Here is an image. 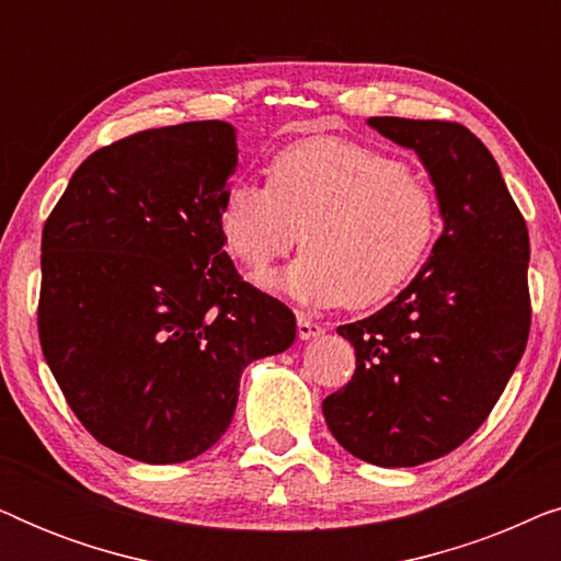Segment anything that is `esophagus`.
Instances as JSON below:
<instances>
[{"mask_svg":"<svg viewBox=\"0 0 561 561\" xmlns=\"http://www.w3.org/2000/svg\"><path fill=\"white\" fill-rule=\"evenodd\" d=\"M296 329H298V336H301V340H313V336L324 334V327H321L319 321L304 317V313H298Z\"/></svg>","mask_w":561,"mask_h":561,"instance_id":"esophagus-1","label":"esophagus"}]
</instances>
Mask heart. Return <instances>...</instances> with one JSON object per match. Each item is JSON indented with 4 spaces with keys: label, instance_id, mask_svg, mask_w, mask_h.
<instances>
[{
    "label": "heart",
    "instance_id": "1",
    "mask_svg": "<svg viewBox=\"0 0 561 561\" xmlns=\"http://www.w3.org/2000/svg\"><path fill=\"white\" fill-rule=\"evenodd\" d=\"M217 225L227 250L252 273L306 252L271 280L311 306L370 309L421 271L439 234V202L411 168L370 145L309 137L267 163V186L234 181Z\"/></svg>",
    "mask_w": 561,
    "mask_h": 561
}]
</instances>
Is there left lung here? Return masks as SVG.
<instances>
[{
    "label": "left lung",
    "mask_w": 561,
    "mask_h": 561,
    "mask_svg": "<svg viewBox=\"0 0 561 561\" xmlns=\"http://www.w3.org/2000/svg\"><path fill=\"white\" fill-rule=\"evenodd\" d=\"M367 125L416 152L444 229L393 301L336 329L355 347L357 367L321 411L350 455L416 467L478 432L524 355L528 229L495 158L467 127L403 117Z\"/></svg>",
    "instance_id": "8db88e82"
}]
</instances>
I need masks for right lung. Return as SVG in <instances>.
Here are the masks:
<instances>
[{
    "label": "right lung",
    "instance_id": "obj_1",
    "mask_svg": "<svg viewBox=\"0 0 561 561\" xmlns=\"http://www.w3.org/2000/svg\"><path fill=\"white\" fill-rule=\"evenodd\" d=\"M234 168L229 122L145 129L91 152L43 227L45 363L87 432L137 462L204 455L244 367L296 340L294 311L221 250Z\"/></svg>",
    "mask_w": 561,
    "mask_h": 561
}]
</instances>
